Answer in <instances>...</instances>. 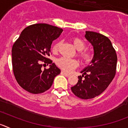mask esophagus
I'll return each mask as SVG.
<instances>
[{"label": "esophagus", "mask_w": 128, "mask_h": 128, "mask_svg": "<svg viewBox=\"0 0 128 128\" xmlns=\"http://www.w3.org/2000/svg\"><path fill=\"white\" fill-rule=\"evenodd\" d=\"M61 73H62V74H63V75H64L65 76H66V77H68V76H70L69 74L66 73L65 72H63V71H62V72H61Z\"/></svg>", "instance_id": "obj_1"}]
</instances>
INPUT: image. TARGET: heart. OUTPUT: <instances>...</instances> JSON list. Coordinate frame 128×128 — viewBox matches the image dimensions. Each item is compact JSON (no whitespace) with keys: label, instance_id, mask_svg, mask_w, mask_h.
Listing matches in <instances>:
<instances>
[{"label":"heart","instance_id":"1","mask_svg":"<svg viewBox=\"0 0 128 128\" xmlns=\"http://www.w3.org/2000/svg\"><path fill=\"white\" fill-rule=\"evenodd\" d=\"M72 43L74 46L79 51L78 56L81 60L84 63H89L93 59V54L88 50H84L86 44L84 40L78 37H74L72 39ZM61 46V42L58 41L53 46V51L57 52ZM56 64L59 67L65 72H70L77 67L78 63L75 60L68 59L66 58H60L56 61Z\"/></svg>","mask_w":128,"mask_h":128}]
</instances>
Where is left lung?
I'll list each match as a JSON object with an SVG mask.
<instances>
[{
  "label": "left lung",
  "instance_id": "8db88e82",
  "mask_svg": "<svg viewBox=\"0 0 128 128\" xmlns=\"http://www.w3.org/2000/svg\"><path fill=\"white\" fill-rule=\"evenodd\" d=\"M84 36L93 46L94 57L90 65L81 71L82 76H78V83L71 90L79 98L88 99L102 94L112 81L117 56L108 37L93 31H86Z\"/></svg>",
  "mask_w": 128,
  "mask_h": 128
}]
</instances>
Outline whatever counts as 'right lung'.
<instances>
[{"mask_svg":"<svg viewBox=\"0 0 128 128\" xmlns=\"http://www.w3.org/2000/svg\"><path fill=\"white\" fill-rule=\"evenodd\" d=\"M63 29L47 24H36L25 28L12 47V65L19 85L28 92L41 94L51 87L60 69L48 57L51 44ZM50 64L41 70V62Z\"/></svg>","mask_w":128,"mask_h":128,"instance_id":"1","label":"right lung"}]
</instances>
